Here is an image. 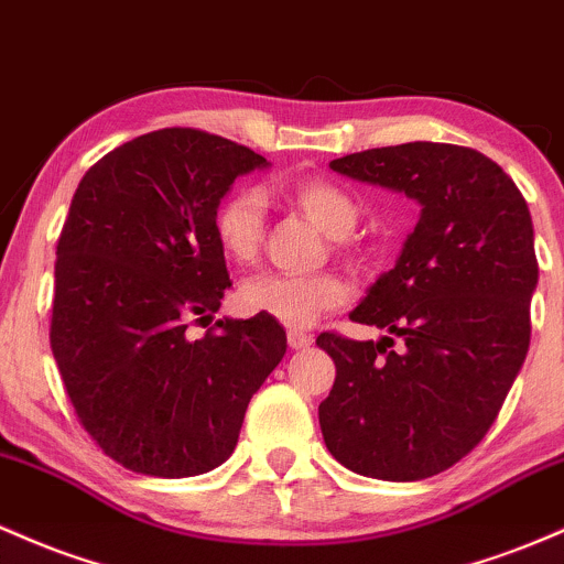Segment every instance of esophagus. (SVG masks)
<instances>
[{
    "label": "esophagus",
    "instance_id": "obj_1",
    "mask_svg": "<svg viewBox=\"0 0 564 564\" xmlns=\"http://www.w3.org/2000/svg\"><path fill=\"white\" fill-rule=\"evenodd\" d=\"M288 344H290V349L301 351V349H308V346L314 344V338H312V335H308V333L293 330V333H288Z\"/></svg>",
    "mask_w": 564,
    "mask_h": 564
}]
</instances>
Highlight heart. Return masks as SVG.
<instances>
[{
    "mask_svg": "<svg viewBox=\"0 0 564 564\" xmlns=\"http://www.w3.org/2000/svg\"><path fill=\"white\" fill-rule=\"evenodd\" d=\"M265 194L269 188H237L220 202L215 213V239L234 263H252L261 252L265 229ZM284 197L303 215L327 231L335 242H344L357 226L359 207L340 186L322 178H303L284 186ZM346 299V284L333 274H280L265 271L242 282L239 306L248 314L271 316L288 327H308L322 312Z\"/></svg>",
    "mask_w": 564,
    "mask_h": 564,
    "instance_id": "1",
    "label": "heart"
}]
</instances>
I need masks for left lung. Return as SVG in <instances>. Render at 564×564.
Segmentation results:
<instances>
[{
    "label": "left lung",
    "mask_w": 564,
    "mask_h": 564,
    "mask_svg": "<svg viewBox=\"0 0 564 564\" xmlns=\"http://www.w3.org/2000/svg\"><path fill=\"white\" fill-rule=\"evenodd\" d=\"M346 178L421 205L394 269L349 314L381 340L322 333L335 362L319 426L338 464L415 482L482 442L528 357L538 284L533 220L514 181L479 151L415 141L333 160ZM405 346L389 350L393 338Z\"/></svg>",
    "instance_id": "obj_1"
}]
</instances>
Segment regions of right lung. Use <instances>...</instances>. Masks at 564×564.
<instances>
[{
	"mask_svg": "<svg viewBox=\"0 0 564 564\" xmlns=\"http://www.w3.org/2000/svg\"><path fill=\"white\" fill-rule=\"evenodd\" d=\"M269 167L229 138L164 128L79 181L58 239L50 346L85 432L124 469L181 479L234 453L245 410L282 362L271 316L213 322L229 288L215 213Z\"/></svg>",
	"mask_w": 564,
	"mask_h": 564,
	"instance_id": "1",
	"label": "right lung"
}]
</instances>
